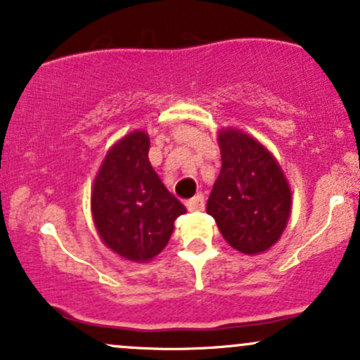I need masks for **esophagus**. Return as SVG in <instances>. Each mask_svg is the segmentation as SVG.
<instances>
[{
  "mask_svg": "<svg viewBox=\"0 0 360 360\" xmlns=\"http://www.w3.org/2000/svg\"><path fill=\"white\" fill-rule=\"evenodd\" d=\"M186 207H188V210H190V212L203 210V207H205V200H203V195L193 196L191 200H188V202H186Z\"/></svg>",
  "mask_w": 360,
  "mask_h": 360,
  "instance_id": "34e87169",
  "label": "esophagus"
}]
</instances>
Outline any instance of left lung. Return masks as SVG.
<instances>
[{"label": "left lung", "instance_id": "1", "mask_svg": "<svg viewBox=\"0 0 360 360\" xmlns=\"http://www.w3.org/2000/svg\"><path fill=\"white\" fill-rule=\"evenodd\" d=\"M217 141L222 167L207 212L231 247L259 255L278 243L288 224L290 184L271 151L247 132L221 129Z\"/></svg>", "mask_w": 360, "mask_h": 360}]
</instances>
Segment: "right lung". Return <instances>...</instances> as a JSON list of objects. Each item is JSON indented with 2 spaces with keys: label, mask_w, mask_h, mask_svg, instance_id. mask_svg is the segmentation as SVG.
<instances>
[{
  "label": "right lung",
  "mask_w": 360,
  "mask_h": 360,
  "mask_svg": "<svg viewBox=\"0 0 360 360\" xmlns=\"http://www.w3.org/2000/svg\"><path fill=\"white\" fill-rule=\"evenodd\" d=\"M150 138L132 131L108 150L91 191L101 241L131 262H148L169 243L186 209L169 193L148 160Z\"/></svg>",
  "instance_id": "add662e5"
}]
</instances>
